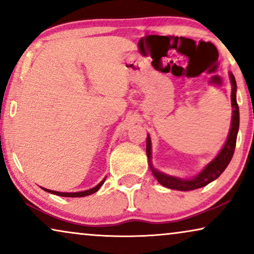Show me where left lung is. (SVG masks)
Returning <instances> with one entry per match:
<instances>
[{
    "instance_id": "left-lung-1",
    "label": "left lung",
    "mask_w": 254,
    "mask_h": 254,
    "mask_svg": "<svg viewBox=\"0 0 254 254\" xmlns=\"http://www.w3.org/2000/svg\"><path fill=\"white\" fill-rule=\"evenodd\" d=\"M231 81V105H232V119H231V128L229 131L227 142H225L223 148L221 149L220 154L211 161L209 164L206 165L202 171L199 175L193 177L192 179H180L177 177H172L165 173L159 172L157 170L154 169L151 164V141L150 136L148 135L147 137V156L149 159V165H150V170L152 171V175L157 179V182L164 187L171 190H192L196 189H201V187L208 185V184L214 182L221 176V173L227 169L229 163H230L232 156H234L235 148H236V141H237V134L239 128V107L237 104V99H236V91H237V84H236L235 76L229 72Z\"/></svg>"
}]
</instances>
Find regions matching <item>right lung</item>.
<instances>
[{
  "mask_svg": "<svg viewBox=\"0 0 254 254\" xmlns=\"http://www.w3.org/2000/svg\"><path fill=\"white\" fill-rule=\"evenodd\" d=\"M106 178H104L102 182H100L98 185L96 187H92V189L90 190H83V192H75V193H64V192H57V190H47V189H43L46 190L48 193H52V194H55V195H60V196H67V197H81V196H86V195H90V194L92 193H96L97 190H98L102 185L105 182Z\"/></svg>",
  "mask_w": 254,
  "mask_h": 254,
  "instance_id": "1",
  "label": "right lung"
}]
</instances>
